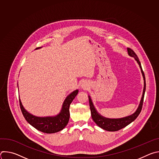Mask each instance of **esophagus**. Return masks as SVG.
Returning a JSON list of instances; mask_svg holds the SVG:
<instances>
[{"instance_id":"34e87169","label":"esophagus","mask_w":159,"mask_h":159,"mask_svg":"<svg viewBox=\"0 0 159 159\" xmlns=\"http://www.w3.org/2000/svg\"><path fill=\"white\" fill-rule=\"evenodd\" d=\"M81 86H82V87L83 89H85L86 87H87V85H86V84H83Z\"/></svg>"}]
</instances>
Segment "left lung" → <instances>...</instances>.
Returning <instances> with one entry per match:
<instances>
[{"label":"left lung","mask_w":159,"mask_h":159,"mask_svg":"<svg viewBox=\"0 0 159 159\" xmlns=\"http://www.w3.org/2000/svg\"><path fill=\"white\" fill-rule=\"evenodd\" d=\"M127 50H128V55L130 57H133L135 59V60L137 61V63H139L140 69H141V72L142 73L143 80H144V87H143V94H142V97L140 104H139V107L137 109V111H136L133 115L126 116V117L122 118H118V119L107 118H105V117L101 116L97 112L96 108L94 106V104L93 103L91 98H90V96H89V106H90V112H91V116H92L93 120L97 124V125H98L100 128H101L106 131H118V130L126 127L127 125L130 124L131 122H133L136 118L138 117V116L140 115V113L142 109L144 95H145V89H146V82H145V74L142 70L141 63H140L137 55H136V53L134 52V51L133 50H131L129 48H128Z\"/></svg>","instance_id":"1"}]
</instances>
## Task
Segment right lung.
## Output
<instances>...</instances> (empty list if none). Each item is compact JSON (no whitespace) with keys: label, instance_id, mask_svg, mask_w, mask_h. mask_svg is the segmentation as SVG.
I'll return each instance as SVG.
<instances>
[{"label":"right lung","instance_id":"right-lung-1","mask_svg":"<svg viewBox=\"0 0 159 159\" xmlns=\"http://www.w3.org/2000/svg\"><path fill=\"white\" fill-rule=\"evenodd\" d=\"M39 48H41V47L36 48V50ZM78 90H75L66 98L63 103L60 112L55 116H35L30 114L24 108L19 99L20 107L26 120L36 129L45 133H57L62 130L69 123L70 118V105L78 94Z\"/></svg>","mask_w":159,"mask_h":159}]
</instances>
